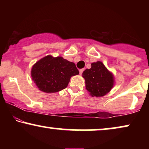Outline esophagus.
Listing matches in <instances>:
<instances>
[{
    "label": "esophagus",
    "instance_id": "esophagus-1",
    "mask_svg": "<svg viewBox=\"0 0 149 149\" xmlns=\"http://www.w3.org/2000/svg\"><path fill=\"white\" fill-rule=\"evenodd\" d=\"M84 70H85L84 68L80 69V70H79V73H80V74H82V73H83V71H84Z\"/></svg>",
    "mask_w": 149,
    "mask_h": 149
}]
</instances>
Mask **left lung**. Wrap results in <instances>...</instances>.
<instances>
[{
  "label": "left lung",
  "mask_w": 149,
  "mask_h": 149,
  "mask_svg": "<svg viewBox=\"0 0 149 149\" xmlns=\"http://www.w3.org/2000/svg\"><path fill=\"white\" fill-rule=\"evenodd\" d=\"M85 88L92 97H102L109 92L114 85L113 74L102 62L91 63V67L83 72Z\"/></svg>",
  "instance_id": "left-lung-1"
}]
</instances>
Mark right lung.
I'll list each match as a JSON object with an SVG mask.
<instances>
[{
	"label": "right lung",
	"instance_id": "right-lung-1",
	"mask_svg": "<svg viewBox=\"0 0 149 149\" xmlns=\"http://www.w3.org/2000/svg\"><path fill=\"white\" fill-rule=\"evenodd\" d=\"M79 73L74 63L49 55L33 65L31 77L39 90L55 93L66 88L71 77Z\"/></svg>",
	"mask_w": 149,
	"mask_h": 149
}]
</instances>
